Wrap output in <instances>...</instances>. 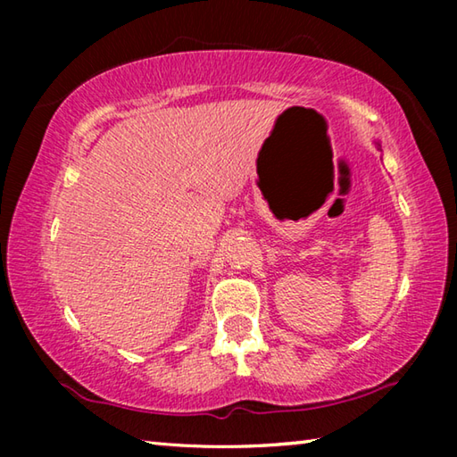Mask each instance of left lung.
Here are the masks:
<instances>
[{
  "label": "left lung",
  "instance_id": "left-lung-1",
  "mask_svg": "<svg viewBox=\"0 0 457 457\" xmlns=\"http://www.w3.org/2000/svg\"><path fill=\"white\" fill-rule=\"evenodd\" d=\"M377 145V149H381V145H378V143H375Z\"/></svg>",
  "mask_w": 457,
  "mask_h": 457
}]
</instances>
